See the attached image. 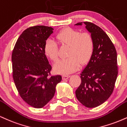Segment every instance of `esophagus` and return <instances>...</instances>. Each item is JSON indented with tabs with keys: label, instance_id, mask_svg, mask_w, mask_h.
Instances as JSON below:
<instances>
[{
	"label": "esophagus",
	"instance_id": "34e87169",
	"mask_svg": "<svg viewBox=\"0 0 127 127\" xmlns=\"http://www.w3.org/2000/svg\"><path fill=\"white\" fill-rule=\"evenodd\" d=\"M70 77L69 75H64L62 76V78L63 80H66V79H68Z\"/></svg>",
	"mask_w": 127,
	"mask_h": 127
}]
</instances>
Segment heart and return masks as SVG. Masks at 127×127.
<instances>
[{"label": "heart", "instance_id": "1", "mask_svg": "<svg viewBox=\"0 0 127 127\" xmlns=\"http://www.w3.org/2000/svg\"><path fill=\"white\" fill-rule=\"evenodd\" d=\"M55 39L61 46H68L66 59L61 60L55 66V70L59 74H68L74 71L78 64L83 65L90 59L94 50L95 43L92 35L89 32H81L67 28L58 32ZM59 47L54 40L49 38L44 46V52L50 60L58 59Z\"/></svg>", "mask_w": 127, "mask_h": 127}]
</instances>
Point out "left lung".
Masks as SVG:
<instances>
[{
	"mask_svg": "<svg viewBox=\"0 0 127 127\" xmlns=\"http://www.w3.org/2000/svg\"><path fill=\"white\" fill-rule=\"evenodd\" d=\"M93 37L94 50L80 74L81 83L75 91L78 101L87 108L99 106L112 93L118 75L117 53L109 37L100 27L84 22ZM78 22L75 25H82Z\"/></svg>",
	"mask_w": 127,
	"mask_h": 127,
	"instance_id": "left-lung-1",
	"label": "left lung"
}]
</instances>
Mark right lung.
Listing matches in <instances>:
<instances>
[{
  "mask_svg": "<svg viewBox=\"0 0 127 127\" xmlns=\"http://www.w3.org/2000/svg\"><path fill=\"white\" fill-rule=\"evenodd\" d=\"M53 28L37 25L27 28L18 38L12 54L13 78L27 103L44 107L54 96L61 75L50 76L52 66L44 52V43Z\"/></svg>",
  "mask_w": 127,
  "mask_h": 127,
  "instance_id": "obj_1",
  "label": "right lung"
}]
</instances>
